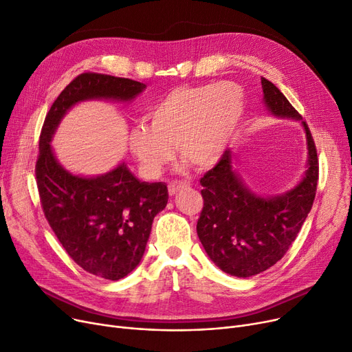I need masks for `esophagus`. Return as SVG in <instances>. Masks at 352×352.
I'll use <instances>...</instances> for the list:
<instances>
[{"instance_id":"34e87169","label":"esophagus","mask_w":352,"mask_h":352,"mask_svg":"<svg viewBox=\"0 0 352 352\" xmlns=\"http://www.w3.org/2000/svg\"><path fill=\"white\" fill-rule=\"evenodd\" d=\"M190 186V182L188 180H179V182H172L169 185V195H176L177 190L183 189V188H189Z\"/></svg>"}]
</instances>
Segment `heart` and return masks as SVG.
<instances>
[{"label":"heart","mask_w":352,"mask_h":352,"mask_svg":"<svg viewBox=\"0 0 352 352\" xmlns=\"http://www.w3.org/2000/svg\"><path fill=\"white\" fill-rule=\"evenodd\" d=\"M243 107V91L233 82L172 89L147 110V124L131 129L130 152L148 177L175 159V146L196 169H209L226 152Z\"/></svg>","instance_id":"obj_1"}]
</instances>
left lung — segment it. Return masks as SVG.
I'll use <instances>...</instances> for the list:
<instances>
[{
	"label": "left lung",
	"instance_id": "obj_1",
	"mask_svg": "<svg viewBox=\"0 0 352 352\" xmlns=\"http://www.w3.org/2000/svg\"><path fill=\"white\" fill-rule=\"evenodd\" d=\"M265 104L279 117L302 120L279 89L261 77ZM308 142V169L299 185L285 195L259 197L249 192L232 167V155L200 179L204 208L196 230L209 258L221 270L249 278L270 270L296 239L314 205L318 185V155L309 127L302 122Z\"/></svg>",
	"mask_w": 352,
	"mask_h": 352
}]
</instances>
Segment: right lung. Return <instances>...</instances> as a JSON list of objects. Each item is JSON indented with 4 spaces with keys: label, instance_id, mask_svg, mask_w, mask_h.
I'll return each instance as SVG.
<instances>
[{
    "label": "right lung",
    "instance_id": "1",
    "mask_svg": "<svg viewBox=\"0 0 352 352\" xmlns=\"http://www.w3.org/2000/svg\"><path fill=\"white\" fill-rule=\"evenodd\" d=\"M144 87L130 78L81 73L56 98L40 135L36 179L45 219L80 267L110 280L124 278L139 265L155 216L169 199L167 186L138 180L124 163L97 177L74 176L58 164L50 142L76 103L131 100Z\"/></svg>",
    "mask_w": 352,
    "mask_h": 352
}]
</instances>
